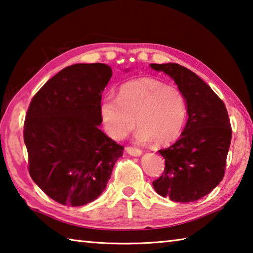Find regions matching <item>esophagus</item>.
<instances>
[{
    "label": "esophagus",
    "instance_id": "1",
    "mask_svg": "<svg viewBox=\"0 0 253 253\" xmlns=\"http://www.w3.org/2000/svg\"><path fill=\"white\" fill-rule=\"evenodd\" d=\"M126 152L131 156H140L143 154V152L140 151V149L136 147H126Z\"/></svg>",
    "mask_w": 253,
    "mask_h": 253
}]
</instances>
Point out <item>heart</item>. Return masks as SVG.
<instances>
[{
  "label": "heart",
  "mask_w": 253,
  "mask_h": 253,
  "mask_svg": "<svg viewBox=\"0 0 253 253\" xmlns=\"http://www.w3.org/2000/svg\"><path fill=\"white\" fill-rule=\"evenodd\" d=\"M99 114L105 130L113 138H124L137 122V139L152 140L162 146L174 142L181 134L186 104L176 87L152 77H142L124 83L118 89V99L105 97Z\"/></svg>",
  "instance_id": "1"
}]
</instances>
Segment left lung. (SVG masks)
I'll return each instance as SVG.
<instances>
[{"instance_id": "8db88e82", "label": "left lung", "mask_w": 253, "mask_h": 253, "mask_svg": "<svg viewBox=\"0 0 253 253\" xmlns=\"http://www.w3.org/2000/svg\"><path fill=\"white\" fill-rule=\"evenodd\" d=\"M169 76L183 93L188 119L176 143L161 149L165 169L153 182L158 194L174 202H194L224 176L232 129L225 105L193 71L177 63H152Z\"/></svg>"}]
</instances>
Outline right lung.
Here are the masks:
<instances>
[{
	"instance_id": "add662e5",
	"label": "right lung",
	"mask_w": 253,
	"mask_h": 253,
	"mask_svg": "<svg viewBox=\"0 0 253 253\" xmlns=\"http://www.w3.org/2000/svg\"><path fill=\"white\" fill-rule=\"evenodd\" d=\"M111 76L105 63H77L46 81L30 102L23 131L30 176L60 204L95 201L123 156L124 147L99 129L101 93Z\"/></svg>"
}]
</instances>
